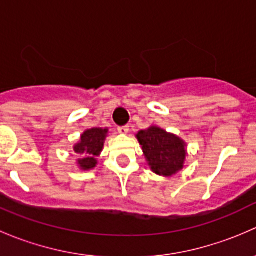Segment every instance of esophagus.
I'll return each instance as SVG.
<instances>
[{"mask_svg":"<svg viewBox=\"0 0 256 256\" xmlns=\"http://www.w3.org/2000/svg\"><path fill=\"white\" fill-rule=\"evenodd\" d=\"M128 130H130V128H128V125H125V126H118V134H122V135H125V134H128Z\"/></svg>","mask_w":256,"mask_h":256,"instance_id":"34e87169","label":"esophagus"}]
</instances>
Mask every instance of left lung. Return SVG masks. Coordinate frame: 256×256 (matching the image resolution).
<instances>
[{"mask_svg": "<svg viewBox=\"0 0 256 256\" xmlns=\"http://www.w3.org/2000/svg\"><path fill=\"white\" fill-rule=\"evenodd\" d=\"M136 136L154 174L172 176L183 168L186 158L184 142L177 136L154 126L140 131Z\"/></svg>", "mask_w": 256, "mask_h": 256, "instance_id": "obj_1", "label": "left lung"}]
</instances>
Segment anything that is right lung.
Here are the masks:
<instances>
[{
    "label": "right lung",
    "instance_id": "add662e5",
    "mask_svg": "<svg viewBox=\"0 0 256 256\" xmlns=\"http://www.w3.org/2000/svg\"><path fill=\"white\" fill-rule=\"evenodd\" d=\"M106 134V128H90L82 134L80 142L74 146L76 154L82 157L78 162L82 170H90L96 166V156L102 152Z\"/></svg>",
    "mask_w": 256,
    "mask_h": 256
}]
</instances>
